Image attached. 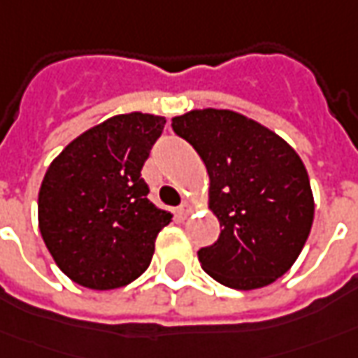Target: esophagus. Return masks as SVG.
I'll list each match as a JSON object with an SVG mask.
<instances>
[{
	"mask_svg": "<svg viewBox=\"0 0 358 358\" xmlns=\"http://www.w3.org/2000/svg\"><path fill=\"white\" fill-rule=\"evenodd\" d=\"M193 208H194V204L191 203V201H185V203L179 206V210L177 212H179V216H181V218H187V216L193 212Z\"/></svg>",
	"mask_w": 358,
	"mask_h": 358,
	"instance_id": "esophagus-1",
	"label": "esophagus"
}]
</instances>
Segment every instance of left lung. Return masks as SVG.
<instances>
[{
    "mask_svg": "<svg viewBox=\"0 0 358 358\" xmlns=\"http://www.w3.org/2000/svg\"><path fill=\"white\" fill-rule=\"evenodd\" d=\"M206 165L218 240L199 251L214 280L236 290L275 282L294 265L314 222V194L300 155L257 120L228 108L171 118Z\"/></svg>",
    "mask_w": 358,
    "mask_h": 358,
    "instance_id": "left-lung-1",
    "label": "left lung"
}]
</instances>
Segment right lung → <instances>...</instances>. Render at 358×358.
Returning a JSON list of instances; mask_svg holds the SVG:
<instances>
[{
    "instance_id": "1",
    "label": "right lung",
    "mask_w": 358,
    "mask_h": 358,
    "mask_svg": "<svg viewBox=\"0 0 358 358\" xmlns=\"http://www.w3.org/2000/svg\"><path fill=\"white\" fill-rule=\"evenodd\" d=\"M165 118L128 113L85 130L48 165L38 191V228L73 282L113 290L136 280L173 214L148 199L142 167Z\"/></svg>"
}]
</instances>
